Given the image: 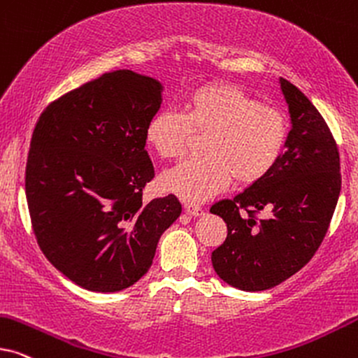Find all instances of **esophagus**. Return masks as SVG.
Here are the masks:
<instances>
[{
    "instance_id": "1",
    "label": "esophagus",
    "mask_w": 358,
    "mask_h": 358,
    "mask_svg": "<svg viewBox=\"0 0 358 358\" xmlns=\"http://www.w3.org/2000/svg\"><path fill=\"white\" fill-rule=\"evenodd\" d=\"M184 210L189 213V215H194V217H199L203 213V208L201 206H197V203H192V202H185L184 203Z\"/></svg>"
}]
</instances>
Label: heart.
<instances>
[{
    "instance_id": "obj_1",
    "label": "heart",
    "mask_w": 358,
    "mask_h": 358,
    "mask_svg": "<svg viewBox=\"0 0 358 358\" xmlns=\"http://www.w3.org/2000/svg\"><path fill=\"white\" fill-rule=\"evenodd\" d=\"M192 133H207L206 156L187 159L162 176L166 190L187 202H203L231 178L252 185L266 178L285 152L289 123L278 106L263 105L229 82H212L189 95L184 111L162 110L148 122L146 141L164 159L187 151Z\"/></svg>"
}]
</instances>
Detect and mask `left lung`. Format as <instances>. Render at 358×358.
Masks as SVG:
<instances>
[{"instance_id": "1", "label": "left lung", "mask_w": 358, "mask_h": 358, "mask_svg": "<svg viewBox=\"0 0 358 358\" xmlns=\"http://www.w3.org/2000/svg\"><path fill=\"white\" fill-rule=\"evenodd\" d=\"M291 131L280 162L234 199L213 203L227 238L212 252L227 285L264 291L306 266L321 247L341 194V157L322 115L298 87L280 78ZM265 212L264 217L257 213Z\"/></svg>"}]
</instances>
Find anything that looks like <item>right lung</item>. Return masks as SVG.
<instances>
[{
  "label": "right lung",
  "instance_id": "add662e5",
  "mask_svg": "<svg viewBox=\"0 0 358 358\" xmlns=\"http://www.w3.org/2000/svg\"><path fill=\"white\" fill-rule=\"evenodd\" d=\"M161 92L156 78L108 72L54 100L36 123L26 164L32 230L45 258L83 289L134 285L182 210L173 194L143 202L155 178L146 127Z\"/></svg>",
  "mask_w": 358,
  "mask_h": 358
}]
</instances>
